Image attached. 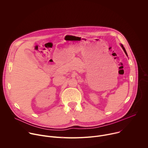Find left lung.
<instances>
[{
  "label": "left lung",
  "instance_id": "1",
  "mask_svg": "<svg viewBox=\"0 0 148 148\" xmlns=\"http://www.w3.org/2000/svg\"><path fill=\"white\" fill-rule=\"evenodd\" d=\"M120 46H121V47H122V49H123V50H124V53H125V54H126V56L128 57V55H127V52H126V50H125V48L124 47V46H123V45H122V44H120Z\"/></svg>",
  "mask_w": 148,
  "mask_h": 148
}]
</instances>
